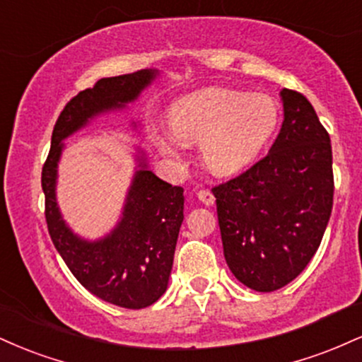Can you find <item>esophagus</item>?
I'll use <instances>...</instances> for the list:
<instances>
[{
    "instance_id": "1",
    "label": "esophagus",
    "mask_w": 362,
    "mask_h": 362,
    "mask_svg": "<svg viewBox=\"0 0 362 362\" xmlns=\"http://www.w3.org/2000/svg\"><path fill=\"white\" fill-rule=\"evenodd\" d=\"M197 199H199V201H201L204 206H213V204H214V195H213V192H211V190H207V189L199 190V192H197Z\"/></svg>"
}]
</instances>
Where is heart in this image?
Returning <instances> with one entry per match:
<instances>
[{
    "label": "heart",
    "mask_w": 362,
    "mask_h": 362,
    "mask_svg": "<svg viewBox=\"0 0 362 362\" xmlns=\"http://www.w3.org/2000/svg\"><path fill=\"white\" fill-rule=\"evenodd\" d=\"M279 119V105L271 95L207 88L173 105V132H158L156 144L170 160L180 161L184 143L201 141L206 167L214 175H233L255 160L276 132Z\"/></svg>",
    "instance_id": "obj_1"
}]
</instances>
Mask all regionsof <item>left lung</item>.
I'll use <instances>...</instances> for the list:
<instances>
[{
	"label": "left lung",
	"mask_w": 362,
	"mask_h": 362,
	"mask_svg": "<svg viewBox=\"0 0 362 362\" xmlns=\"http://www.w3.org/2000/svg\"><path fill=\"white\" fill-rule=\"evenodd\" d=\"M281 100L284 120L269 155L213 189L228 267L260 293L300 276L334 204L330 136L305 95L282 88Z\"/></svg>",
	"instance_id": "8db88e82"
}]
</instances>
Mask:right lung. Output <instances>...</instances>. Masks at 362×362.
I'll use <instances>...</instances> for the list:
<instances>
[{
    "instance_id": "right-lung-1",
    "label": "right lung",
    "mask_w": 362,
    "mask_h": 362,
    "mask_svg": "<svg viewBox=\"0 0 362 362\" xmlns=\"http://www.w3.org/2000/svg\"><path fill=\"white\" fill-rule=\"evenodd\" d=\"M156 69L102 78L66 103L52 131L51 151L42 168L45 221L62 260L83 288L100 300L129 310L146 308L168 288L173 253L184 221V189L172 187L148 168L141 149L122 216L103 238L85 240L62 219L57 206V165L64 141L90 120L124 110L158 76ZM136 127V122H132Z\"/></svg>"
}]
</instances>
